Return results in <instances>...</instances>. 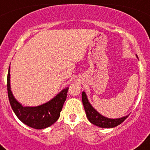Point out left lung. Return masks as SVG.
<instances>
[{"mask_svg": "<svg viewBox=\"0 0 150 150\" xmlns=\"http://www.w3.org/2000/svg\"><path fill=\"white\" fill-rule=\"evenodd\" d=\"M82 100L88 120L91 123L100 128H114L123 122L128 116H124L120 119H109L102 116L90 104L84 91L82 93Z\"/></svg>", "mask_w": 150, "mask_h": 150, "instance_id": "1", "label": "left lung"}]
</instances>
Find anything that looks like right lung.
<instances>
[{
	"instance_id": "1",
	"label": "right lung",
	"mask_w": 150,
	"mask_h": 150,
	"mask_svg": "<svg viewBox=\"0 0 150 150\" xmlns=\"http://www.w3.org/2000/svg\"><path fill=\"white\" fill-rule=\"evenodd\" d=\"M10 67L7 74V92L13 112L18 120L28 126L35 129H43L50 127L58 120L64 103L67 98L68 88L62 90L54 98L38 107H23L13 96L10 89Z\"/></svg>"
}]
</instances>
